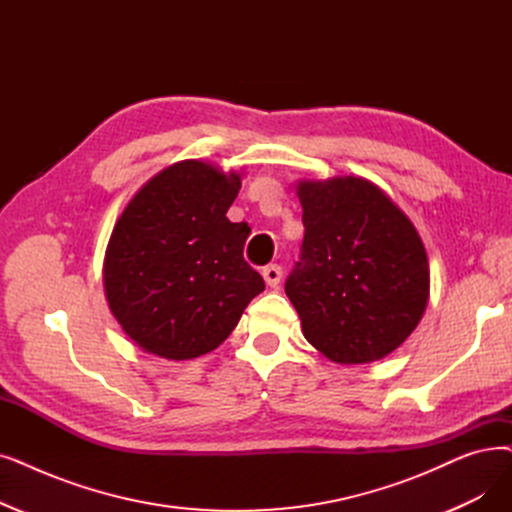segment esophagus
I'll use <instances>...</instances> for the list:
<instances>
[{"label": "esophagus", "mask_w": 512, "mask_h": 512, "mask_svg": "<svg viewBox=\"0 0 512 512\" xmlns=\"http://www.w3.org/2000/svg\"><path fill=\"white\" fill-rule=\"evenodd\" d=\"M261 276H263L265 284L272 286V288H276V286L280 284V278H282V268H280V265H276V263H272V265H265L263 272H261Z\"/></svg>", "instance_id": "esophagus-1"}]
</instances>
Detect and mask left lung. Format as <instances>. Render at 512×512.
<instances>
[{
  "label": "left lung",
  "mask_w": 512,
  "mask_h": 512,
  "mask_svg": "<svg viewBox=\"0 0 512 512\" xmlns=\"http://www.w3.org/2000/svg\"><path fill=\"white\" fill-rule=\"evenodd\" d=\"M303 244L284 291L303 335L337 364L402 345L429 301V261L412 221L362 177L301 182Z\"/></svg>",
  "instance_id": "1"
}]
</instances>
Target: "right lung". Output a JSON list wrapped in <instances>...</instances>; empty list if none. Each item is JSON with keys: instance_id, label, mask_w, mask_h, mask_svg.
<instances>
[{"instance_id": "obj_1", "label": "right lung", "mask_w": 512, "mask_h": 512, "mask_svg": "<svg viewBox=\"0 0 512 512\" xmlns=\"http://www.w3.org/2000/svg\"><path fill=\"white\" fill-rule=\"evenodd\" d=\"M240 175L203 161L167 167L131 198L110 236L104 288L131 341L167 360L213 351L263 278L244 261L247 224L226 217Z\"/></svg>"}]
</instances>
